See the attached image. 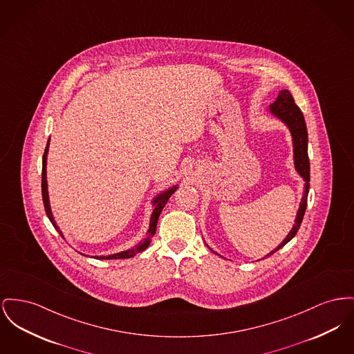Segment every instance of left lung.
<instances>
[{
  "instance_id": "8db88e82",
  "label": "left lung",
  "mask_w": 354,
  "mask_h": 354,
  "mask_svg": "<svg viewBox=\"0 0 354 354\" xmlns=\"http://www.w3.org/2000/svg\"><path fill=\"white\" fill-rule=\"evenodd\" d=\"M268 112L270 113L272 118L278 119L281 123L286 125L288 129L290 131L291 140H292L294 168H295L297 174L304 179V182H305L304 188L305 189H304V196L301 199L299 207L297 211V216H295V221H294L295 223L292 225V229L286 235V238L275 249L270 251L269 254H266L265 257H269L271 254H274L275 251L282 249L288 242H290L291 239L295 236L297 231L302 223L305 211H306L308 194H309V186H310V163H309V156H308V129H306L305 118H304L301 109L298 108V105L294 103V99H292L290 92L288 89H282L279 92V95L277 96L275 102L268 108ZM207 248L211 251H214L208 245ZM215 254H218V252H215Z\"/></svg>"
}]
</instances>
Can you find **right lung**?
<instances>
[{"mask_svg":"<svg viewBox=\"0 0 354 354\" xmlns=\"http://www.w3.org/2000/svg\"><path fill=\"white\" fill-rule=\"evenodd\" d=\"M49 142H50V138L48 139V143L45 147V151H44V156H42V176H41V189H42V201H44V207H45V212L49 218V221L52 222V225L55 226V229L57 230L60 232V235L64 238L63 231L59 229L56 221H55V216H53V212H52V208H50V202H49V192H48V180H46V160H48V151H49ZM178 185H174L169 188H167L165 191L159 192L153 199H152V214H151V219H149V227L147 230L146 238H143L135 248H131V249L123 250L120 252H115V254H111V255H93V258L96 259H125V258H132L135 257L136 254L145 251V250L149 246L151 241H152V236L156 231V225H158V219H159V215L162 212L163 207L166 206L168 199L171 198V195L176 191Z\"/></svg>","mask_w":354,"mask_h":354,"instance_id":"1","label":"right lung"}]
</instances>
